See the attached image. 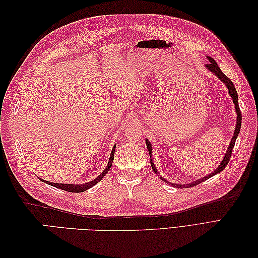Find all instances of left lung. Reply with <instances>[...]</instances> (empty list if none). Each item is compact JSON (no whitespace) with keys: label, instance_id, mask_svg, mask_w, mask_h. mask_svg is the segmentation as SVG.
Returning <instances> with one entry per match:
<instances>
[{"label":"left lung","instance_id":"obj_1","mask_svg":"<svg viewBox=\"0 0 258 258\" xmlns=\"http://www.w3.org/2000/svg\"><path fill=\"white\" fill-rule=\"evenodd\" d=\"M208 59H209L210 62H209V63L206 64V67L208 68L209 71L214 73V74L218 77V79H220L223 83H225L226 86H227L228 91H229V95H230L231 98H232L233 103H235V108H236V112H237V124H236L235 134H233V137H232V139H231V142H230L229 147H228V151H227V153L225 154V157H224L223 161L221 162V165L218 166V168H217L216 170H214V172H212V173L207 175V176H205V177L197 179V181L194 182V183H189V184H186V185H185V184H184V185L172 184L173 186L177 187V188H182V187H192V186H196V185H198V184H200V183H202V182H205L206 179H208V178H210V177H212L213 175H215V174H217V173H220L221 171H223V170L226 168V166L228 165V162H229V160H230L231 153H232V150H233V146H235L236 140H237V137H238V135H239L240 128H241L242 115H241V111H240L239 103H238V93H237V90H236V88H235V85H233L232 82L228 79V77L226 76V75L222 72V70H221L220 68H218L217 63H216V62H215L212 58L208 57ZM146 146H147L148 153H150V157H152V145H151V143H150V141H148V140H146ZM151 166H152V169L154 170V172H155L156 174H158L157 170H156V168H155V165H154V162H153V159H152V158H151ZM161 178H162V177H161ZM162 179H163V178H162ZM163 181H165V179H163ZM165 182H166V183H169L168 181H165ZM169 184H171V183H169Z\"/></svg>","mask_w":258,"mask_h":258}]
</instances>
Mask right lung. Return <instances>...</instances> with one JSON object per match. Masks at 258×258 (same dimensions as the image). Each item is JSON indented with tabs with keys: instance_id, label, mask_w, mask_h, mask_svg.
Wrapping results in <instances>:
<instances>
[{
	"instance_id": "obj_1",
	"label": "right lung",
	"mask_w": 258,
	"mask_h": 258,
	"mask_svg": "<svg viewBox=\"0 0 258 258\" xmlns=\"http://www.w3.org/2000/svg\"><path fill=\"white\" fill-rule=\"evenodd\" d=\"M115 147H116V145L113 146V150H112V153H111V157H110V161H108L105 170L97 178L93 179V181H90V182L85 183V184H81V185H75V184H58V183H52V182L45 181V179H43V182L46 183V184H49V185H51L53 187H57V188H60L62 190H67V191H71V192H83L85 190H87V189L90 188V187H92L93 185H96L98 182H100L101 179L103 178V176L108 172V171H110V169L112 167L113 160H114Z\"/></svg>"
}]
</instances>
